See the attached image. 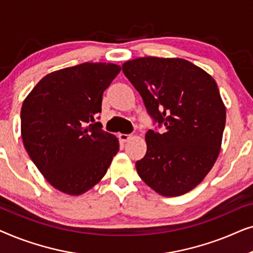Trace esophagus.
<instances>
[{"instance_id":"1","label":"esophagus","mask_w":253,"mask_h":253,"mask_svg":"<svg viewBox=\"0 0 253 253\" xmlns=\"http://www.w3.org/2000/svg\"><path fill=\"white\" fill-rule=\"evenodd\" d=\"M119 138L121 141H123V143H126V141H127L131 138V134H126V133H120L119 134Z\"/></svg>"}]
</instances>
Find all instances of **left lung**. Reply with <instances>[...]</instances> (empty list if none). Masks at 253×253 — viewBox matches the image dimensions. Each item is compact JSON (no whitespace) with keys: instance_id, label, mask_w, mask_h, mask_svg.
<instances>
[{"instance_id":"obj_1","label":"left lung","mask_w":253,"mask_h":253,"mask_svg":"<svg viewBox=\"0 0 253 253\" xmlns=\"http://www.w3.org/2000/svg\"><path fill=\"white\" fill-rule=\"evenodd\" d=\"M122 71L164 132L148 130L147 151L136 162L140 178L166 197L196 188L219 155L226 107L211 76L182 58L140 57Z\"/></svg>"}]
</instances>
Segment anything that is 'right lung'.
Segmentation results:
<instances>
[{
    "label": "right lung",
    "mask_w": 253,
    "mask_h": 253,
    "mask_svg": "<svg viewBox=\"0 0 253 253\" xmlns=\"http://www.w3.org/2000/svg\"><path fill=\"white\" fill-rule=\"evenodd\" d=\"M120 71V65L112 63L62 69L44 76L24 100V146L55 189L71 196L88 191L119 152L117 138L95 119L103 91Z\"/></svg>",
    "instance_id": "1"
}]
</instances>
